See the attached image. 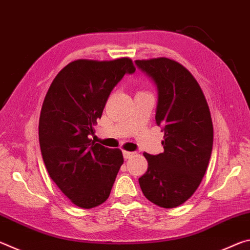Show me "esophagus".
<instances>
[{"instance_id":"34e87169","label":"esophagus","mask_w":250,"mask_h":250,"mask_svg":"<svg viewBox=\"0 0 250 250\" xmlns=\"http://www.w3.org/2000/svg\"><path fill=\"white\" fill-rule=\"evenodd\" d=\"M122 154H124V158L126 160V159H130L131 156L134 155V152H129V151H124L122 152Z\"/></svg>"}]
</instances>
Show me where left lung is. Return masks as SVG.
<instances>
[{
  "mask_svg": "<svg viewBox=\"0 0 250 250\" xmlns=\"http://www.w3.org/2000/svg\"><path fill=\"white\" fill-rule=\"evenodd\" d=\"M134 62L155 84V122L164 132L163 153H143L149 167L139 184L150 202L173 208L193 195L208 166L214 134L209 108L195 78L177 62Z\"/></svg>",
  "mask_w": 250,
  "mask_h": 250,
  "instance_id": "8db88e82",
  "label": "left lung"
}]
</instances>
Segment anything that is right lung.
<instances>
[{
	"mask_svg": "<svg viewBox=\"0 0 250 250\" xmlns=\"http://www.w3.org/2000/svg\"><path fill=\"white\" fill-rule=\"evenodd\" d=\"M134 71L126 57L78 59L59 71L46 94L39 125L45 167L61 191L82 208L107 201L124 163L119 149L95 143L90 135L110 92Z\"/></svg>",
	"mask_w": 250,
	"mask_h": 250,
	"instance_id": "right-lung-1",
	"label": "right lung"
}]
</instances>
